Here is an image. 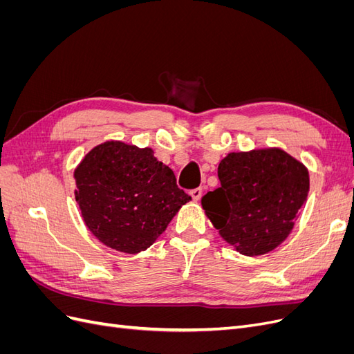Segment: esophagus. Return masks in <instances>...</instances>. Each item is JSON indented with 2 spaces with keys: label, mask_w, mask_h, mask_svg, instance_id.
I'll list each match as a JSON object with an SVG mask.
<instances>
[{
  "label": "esophagus",
  "mask_w": 354,
  "mask_h": 354,
  "mask_svg": "<svg viewBox=\"0 0 354 354\" xmlns=\"http://www.w3.org/2000/svg\"><path fill=\"white\" fill-rule=\"evenodd\" d=\"M189 195L192 196V199H194V201H199V199H201V196H202V189H201V187L192 189V190L189 192Z\"/></svg>",
  "instance_id": "34e87169"
}]
</instances>
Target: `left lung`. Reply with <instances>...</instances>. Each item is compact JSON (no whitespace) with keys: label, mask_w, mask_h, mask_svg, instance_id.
<instances>
[{"label":"left lung","mask_w":354,"mask_h":354,"mask_svg":"<svg viewBox=\"0 0 354 354\" xmlns=\"http://www.w3.org/2000/svg\"><path fill=\"white\" fill-rule=\"evenodd\" d=\"M218 178L202 208L220 236L248 257L270 252L288 238L310 187L307 168L279 147L229 153Z\"/></svg>","instance_id":"1"}]
</instances>
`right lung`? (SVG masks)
Wrapping results in <instances>:
<instances>
[{
	"instance_id": "add662e5",
	"label": "right lung",
	"mask_w": 354,
	"mask_h": 354,
	"mask_svg": "<svg viewBox=\"0 0 354 354\" xmlns=\"http://www.w3.org/2000/svg\"><path fill=\"white\" fill-rule=\"evenodd\" d=\"M73 177L85 226L102 243L125 254L147 250L192 199L151 147L122 142L93 147Z\"/></svg>"
}]
</instances>
